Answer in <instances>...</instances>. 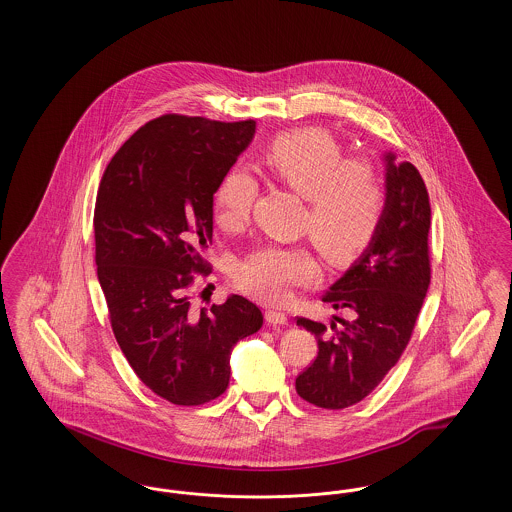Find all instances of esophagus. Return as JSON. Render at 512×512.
<instances>
[{"mask_svg":"<svg viewBox=\"0 0 512 512\" xmlns=\"http://www.w3.org/2000/svg\"><path fill=\"white\" fill-rule=\"evenodd\" d=\"M265 318H267L268 324H272V326H284V324H288V317H286L284 313H280V311H267Z\"/></svg>","mask_w":512,"mask_h":512,"instance_id":"obj_1","label":"esophagus"}]
</instances>
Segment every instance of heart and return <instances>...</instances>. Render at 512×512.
<instances>
[{
    "mask_svg": "<svg viewBox=\"0 0 512 512\" xmlns=\"http://www.w3.org/2000/svg\"><path fill=\"white\" fill-rule=\"evenodd\" d=\"M263 165L270 178L307 199L303 230L328 261L345 263L370 244L384 211V186L370 161L343 159L338 140L322 128H299L268 144ZM255 197L257 184L249 172H226L213 197L219 226L242 228ZM315 274L317 265L303 247L265 245L240 263L236 282L257 299L278 303Z\"/></svg>",
    "mask_w": 512,
    "mask_h": 512,
    "instance_id": "1",
    "label": "heart"
}]
</instances>
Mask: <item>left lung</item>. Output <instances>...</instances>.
Listing matches in <instances>:
<instances>
[{
	"mask_svg": "<svg viewBox=\"0 0 512 512\" xmlns=\"http://www.w3.org/2000/svg\"><path fill=\"white\" fill-rule=\"evenodd\" d=\"M386 161V203L374 238L322 301L349 320L332 334L322 322L297 318L315 334L317 359L295 378L297 393L322 409L363 401L399 361L430 286V199L416 167Z\"/></svg>",
	"mask_w": 512,
	"mask_h": 512,
	"instance_id": "8db88e82",
	"label": "left lung"
}]
</instances>
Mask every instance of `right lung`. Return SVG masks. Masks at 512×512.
<instances>
[{
  "label": "right lung",
  "instance_id": "1",
  "mask_svg": "<svg viewBox=\"0 0 512 512\" xmlns=\"http://www.w3.org/2000/svg\"><path fill=\"white\" fill-rule=\"evenodd\" d=\"M255 136V121L163 115L136 130L103 172L94 232L98 280L126 361L174 405H203L230 382L234 345L263 326L232 293L195 311L194 272H207L213 195Z\"/></svg>",
  "mask_w": 512,
  "mask_h": 512
}]
</instances>
